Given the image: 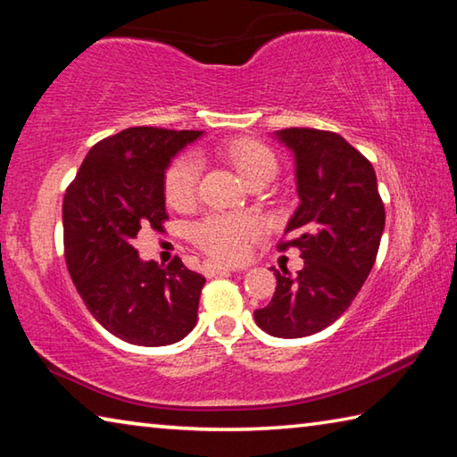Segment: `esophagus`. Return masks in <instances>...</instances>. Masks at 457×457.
<instances>
[{"label": "esophagus", "mask_w": 457, "mask_h": 457, "mask_svg": "<svg viewBox=\"0 0 457 457\" xmlns=\"http://www.w3.org/2000/svg\"><path fill=\"white\" fill-rule=\"evenodd\" d=\"M236 268L226 266V264H218V262H205L204 272L205 276H218V274H226V272H234Z\"/></svg>", "instance_id": "34e87169"}]
</instances>
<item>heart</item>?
I'll list each match as a JSON object with an SVG mask.
<instances>
[{"mask_svg": "<svg viewBox=\"0 0 457 457\" xmlns=\"http://www.w3.org/2000/svg\"><path fill=\"white\" fill-rule=\"evenodd\" d=\"M226 159L245 183L262 175H276L278 163L264 145L250 138L231 141L221 149ZM201 163L195 154L175 159L165 175V197L169 205L185 207L195 197ZM260 234V223L253 218H228L210 215L193 228V237L207 253L220 260H239L245 256L247 244Z\"/></svg>", "mask_w": 457, "mask_h": 457, "instance_id": "obj_1", "label": "heart"}]
</instances>
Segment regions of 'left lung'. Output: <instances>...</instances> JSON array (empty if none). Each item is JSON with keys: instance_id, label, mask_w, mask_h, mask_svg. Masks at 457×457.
<instances>
[{"instance_id": "1", "label": "left lung", "mask_w": 457, "mask_h": 457, "mask_svg": "<svg viewBox=\"0 0 457 457\" xmlns=\"http://www.w3.org/2000/svg\"><path fill=\"white\" fill-rule=\"evenodd\" d=\"M294 154L300 204L286 226L304 268L298 276L274 270L276 292L253 312L278 338H303L330 327L365 284L385 229L373 165L337 133L284 129L272 135Z\"/></svg>"}]
</instances>
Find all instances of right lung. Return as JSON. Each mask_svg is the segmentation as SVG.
<instances>
[{
	"label": "right lung",
	"instance_id": "obj_1",
	"mask_svg": "<svg viewBox=\"0 0 457 457\" xmlns=\"http://www.w3.org/2000/svg\"><path fill=\"white\" fill-rule=\"evenodd\" d=\"M201 130L133 127L92 146L62 205L68 272L90 314L138 346L179 343L197 322L205 278L175 258L167 268L133 245L141 228L163 229L165 173Z\"/></svg>",
	"mask_w": 457,
	"mask_h": 457
}]
</instances>
